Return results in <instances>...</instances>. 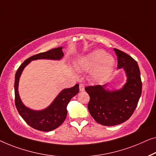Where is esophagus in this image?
Here are the masks:
<instances>
[{"instance_id": "esophagus-1", "label": "esophagus", "mask_w": 156, "mask_h": 156, "mask_svg": "<svg viewBox=\"0 0 156 156\" xmlns=\"http://www.w3.org/2000/svg\"><path fill=\"white\" fill-rule=\"evenodd\" d=\"M79 90H80V92L84 91V90H85V86H84V85H83V84H80V85H79Z\"/></svg>"}]
</instances>
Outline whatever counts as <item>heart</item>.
Here are the masks:
<instances>
[{"label":"heart","instance_id":"obj_1","mask_svg":"<svg viewBox=\"0 0 156 156\" xmlns=\"http://www.w3.org/2000/svg\"><path fill=\"white\" fill-rule=\"evenodd\" d=\"M115 66V59L102 49L94 50L81 57L77 62V67L85 70H92L91 75L95 80L100 81L110 75Z\"/></svg>","mask_w":156,"mask_h":156}]
</instances>
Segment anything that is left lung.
I'll list each match as a JSON object with an SVG mask.
<instances>
[{
    "label": "left lung",
    "mask_w": 156,
    "mask_h": 156,
    "mask_svg": "<svg viewBox=\"0 0 156 156\" xmlns=\"http://www.w3.org/2000/svg\"><path fill=\"white\" fill-rule=\"evenodd\" d=\"M118 69H123L126 83L121 89L109 90L107 84L85 87L90 95L87 108L96 122L104 126H115L128 120L136 107L142 91L141 73L132 57L117 49Z\"/></svg>",
    "instance_id": "8db88e82"
}]
</instances>
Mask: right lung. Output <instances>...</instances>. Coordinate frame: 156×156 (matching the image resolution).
<instances>
[{
  "instance_id": "obj_1",
  "label": "right lung",
  "mask_w": 156,
  "mask_h": 156,
  "mask_svg": "<svg viewBox=\"0 0 156 156\" xmlns=\"http://www.w3.org/2000/svg\"><path fill=\"white\" fill-rule=\"evenodd\" d=\"M63 47H59L32 56L24 61L15 73V102L20 115L27 124L37 130L50 131L60 126L66 118L67 105L70 100L79 91V85L70 88L63 89L56 96L51 105L41 110H34L26 107L20 98L18 85L20 78L23 70L32 61L37 59L61 60L63 56Z\"/></svg>"
}]
</instances>
